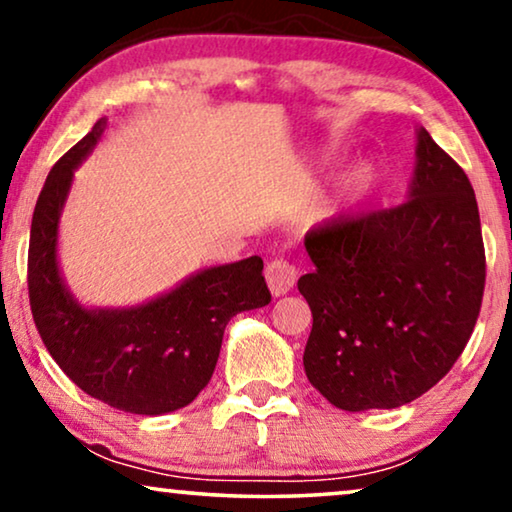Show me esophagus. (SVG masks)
Masks as SVG:
<instances>
[{
  "mask_svg": "<svg viewBox=\"0 0 512 512\" xmlns=\"http://www.w3.org/2000/svg\"><path fill=\"white\" fill-rule=\"evenodd\" d=\"M264 276L273 297H283L297 283V266L287 262V259H273V262L266 264Z\"/></svg>",
  "mask_w": 512,
  "mask_h": 512,
  "instance_id": "obj_1",
  "label": "esophagus"
}]
</instances>
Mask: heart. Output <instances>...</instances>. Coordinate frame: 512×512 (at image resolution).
Listing matches in <instances>:
<instances>
[{"label":"heart","instance_id":"heart-1","mask_svg":"<svg viewBox=\"0 0 512 512\" xmlns=\"http://www.w3.org/2000/svg\"><path fill=\"white\" fill-rule=\"evenodd\" d=\"M371 181H373V171L369 167L359 169L357 174L348 178V181L338 187V192L334 194V197L327 201L325 208H322V213H320L322 218H336L343 208H348L352 201H357L366 190H369Z\"/></svg>","mask_w":512,"mask_h":512}]
</instances>
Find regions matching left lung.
Wrapping results in <instances>:
<instances>
[{"mask_svg": "<svg viewBox=\"0 0 512 512\" xmlns=\"http://www.w3.org/2000/svg\"><path fill=\"white\" fill-rule=\"evenodd\" d=\"M304 243V369L329 403L399 408L452 369L480 313L485 246L469 178L427 129L401 206L325 222Z\"/></svg>", "mask_w": 512, "mask_h": 512, "instance_id": "8db88e82", "label": "left lung"}]
</instances>
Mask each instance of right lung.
Segmentation results:
<instances>
[{"label": "right lung", "mask_w": 512, "mask_h": 512, "mask_svg": "<svg viewBox=\"0 0 512 512\" xmlns=\"http://www.w3.org/2000/svg\"><path fill=\"white\" fill-rule=\"evenodd\" d=\"M104 129L99 118L43 183L27 255L30 306L50 357L85 394L125 413L164 415L197 399L218 364L227 322L269 304L271 292L255 255L192 273L146 304L83 306L60 273L57 232L74 171Z\"/></svg>", "instance_id": "obj_1"}]
</instances>
